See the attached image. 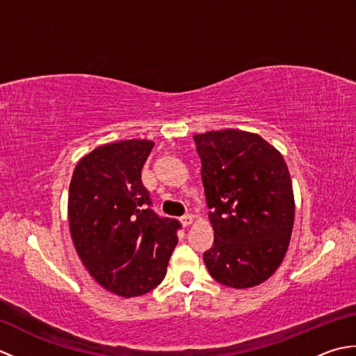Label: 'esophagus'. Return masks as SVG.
<instances>
[{
  "label": "esophagus",
  "mask_w": 356,
  "mask_h": 356,
  "mask_svg": "<svg viewBox=\"0 0 356 356\" xmlns=\"http://www.w3.org/2000/svg\"><path fill=\"white\" fill-rule=\"evenodd\" d=\"M180 223H182L185 228L186 226H190L191 223H193V216L191 214H185V216H182L180 217Z\"/></svg>",
  "instance_id": "obj_1"
}]
</instances>
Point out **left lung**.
Wrapping results in <instances>:
<instances>
[{
  "instance_id": "1",
  "label": "left lung",
  "mask_w": 356,
  "mask_h": 356,
  "mask_svg": "<svg viewBox=\"0 0 356 356\" xmlns=\"http://www.w3.org/2000/svg\"><path fill=\"white\" fill-rule=\"evenodd\" d=\"M214 243L203 254L211 277L245 289L268 280L291 241L295 203L283 156L259 134L194 136Z\"/></svg>"
}]
</instances>
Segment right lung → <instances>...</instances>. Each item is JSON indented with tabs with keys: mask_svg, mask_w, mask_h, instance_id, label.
<instances>
[{
	"mask_svg": "<svg viewBox=\"0 0 356 356\" xmlns=\"http://www.w3.org/2000/svg\"><path fill=\"white\" fill-rule=\"evenodd\" d=\"M153 147L145 139L97 147L78 162L70 182L74 248L90 275L120 297H138L162 282L182 228L151 209L142 185Z\"/></svg>",
	"mask_w": 356,
	"mask_h": 356,
	"instance_id": "add662e5",
	"label": "right lung"
}]
</instances>
